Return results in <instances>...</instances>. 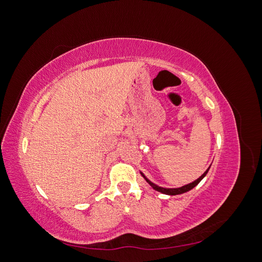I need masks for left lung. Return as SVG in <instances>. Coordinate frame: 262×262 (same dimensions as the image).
Returning <instances> with one entry per match:
<instances>
[{
  "label": "left lung",
  "mask_w": 262,
  "mask_h": 262,
  "mask_svg": "<svg viewBox=\"0 0 262 262\" xmlns=\"http://www.w3.org/2000/svg\"><path fill=\"white\" fill-rule=\"evenodd\" d=\"M211 167V166H210ZM210 167L205 170L202 175L198 178V179H195L194 181H192V182H190V184H188V185H185V186H182V187H180V188H163V187H160V186H157V185H155L154 182H152L150 180H148L146 177H145V175L142 171H140L141 172V175L143 176V178L147 181V184H149V186L152 187L154 190H156V191H158V192H162V193H164V194H168V195H176V194H181V193H185V192H187V191H189V190H191V189H193L198 184H199V182L205 177V175H207L208 173V171H209V169H210Z\"/></svg>",
  "instance_id": "1"
}]
</instances>
